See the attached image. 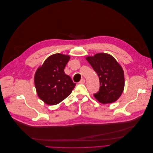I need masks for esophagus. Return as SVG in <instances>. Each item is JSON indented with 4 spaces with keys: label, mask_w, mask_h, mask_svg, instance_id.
<instances>
[{
    "label": "esophagus",
    "mask_w": 153,
    "mask_h": 153,
    "mask_svg": "<svg viewBox=\"0 0 153 153\" xmlns=\"http://www.w3.org/2000/svg\"><path fill=\"white\" fill-rule=\"evenodd\" d=\"M85 82V79H84V78H82V79H81L80 80V81L79 82V84H84Z\"/></svg>",
    "instance_id": "obj_1"
}]
</instances>
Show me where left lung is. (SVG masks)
Returning <instances> with one entry per match:
<instances>
[{
  "label": "left lung",
  "instance_id": "obj_1",
  "mask_svg": "<svg viewBox=\"0 0 153 153\" xmlns=\"http://www.w3.org/2000/svg\"><path fill=\"white\" fill-rule=\"evenodd\" d=\"M86 59L97 72L100 87L95 98L102 104L116 101L123 94L124 88L123 69L110 55L100 53Z\"/></svg>",
  "mask_w": 153,
  "mask_h": 153
}]
</instances>
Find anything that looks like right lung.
Returning <instances> with one entry per match:
<instances>
[{
    "mask_svg": "<svg viewBox=\"0 0 153 153\" xmlns=\"http://www.w3.org/2000/svg\"><path fill=\"white\" fill-rule=\"evenodd\" d=\"M69 55L56 53L49 56L36 73L34 82L39 98L48 105H56L66 98L76 83L65 74Z\"/></svg>",
    "mask_w": 153,
    "mask_h": 153,
    "instance_id": "obj_1",
    "label": "right lung"
}]
</instances>
